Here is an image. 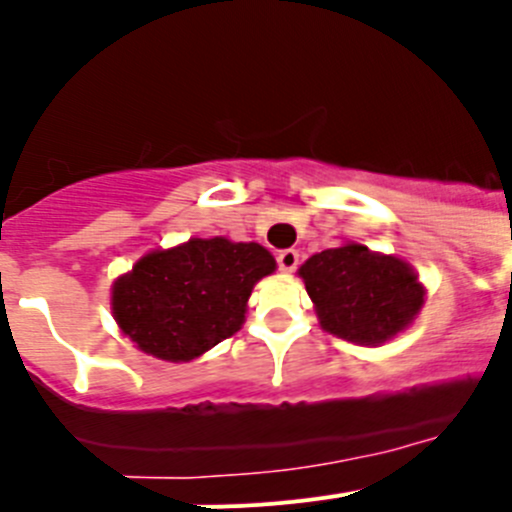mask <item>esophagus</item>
Returning <instances> with one entry per match:
<instances>
[{
    "label": "esophagus",
    "mask_w": 512,
    "mask_h": 512,
    "mask_svg": "<svg viewBox=\"0 0 512 512\" xmlns=\"http://www.w3.org/2000/svg\"><path fill=\"white\" fill-rule=\"evenodd\" d=\"M277 261H279V269H282L284 274H292V271L297 269V264H300V253H297L295 248H287V251L279 253Z\"/></svg>",
    "instance_id": "esophagus-1"
}]
</instances>
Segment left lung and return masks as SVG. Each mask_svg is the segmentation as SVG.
<instances>
[{"label": "left lung", "instance_id": "8db88e82", "mask_svg": "<svg viewBox=\"0 0 512 512\" xmlns=\"http://www.w3.org/2000/svg\"><path fill=\"white\" fill-rule=\"evenodd\" d=\"M297 274L320 328L359 346H382L400 336L425 302L423 282L408 261L356 241L315 253Z\"/></svg>", "mask_w": 512, "mask_h": 512}]
</instances>
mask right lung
<instances>
[{
    "mask_svg": "<svg viewBox=\"0 0 512 512\" xmlns=\"http://www.w3.org/2000/svg\"><path fill=\"white\" fill-rule=\"evenodd\" d=\"M274 269L264 246L223 235L153 248L112 282V318L143 354L192 361L241 330L253 287Z\"/></svg>",
    "mask_w": 512,
    "mask_h": 512,
    "instance_id": "obj_1",
    "label": "right lung"
}]
</instances>
